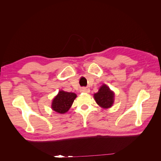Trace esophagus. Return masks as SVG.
I'll use <instances>...</instances> for the list:
<instances>
[{"label": "esophagus", "instance_id": "1", "mask_svg": "<svg viewBox=\"0 0 161 161\" xmlns=\"http://www.w3.org/2000/svg\"><path fill=\"white\" fill-rule=\"evenodd\" d=\"M80 92H88V89L85 87H82V88L80 89Z\"/></svg>", "mask_w": 161, "mask_h": 161}]
</instances>
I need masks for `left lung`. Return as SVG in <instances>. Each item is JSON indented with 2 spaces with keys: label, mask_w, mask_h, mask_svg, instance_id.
<instances>
[{
  "label": "left lung",
  "mask_w": 161,
  "mask_h": 161,
  "mask_svg": "<svg viewBox=\"0 0 161 161\" xmlns=\"http://www.w3.org/2000/svg\"><path fill=\"white\" fill-rule=\"evenodd\" d=\"M94 99L102 108L108 109L114 104V92L104 84L100 87L98 92L94 94Z\"/></svg>",
  "instance_id": "obj_1"
}]
</instances>
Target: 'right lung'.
Instances as JSON below:
<instances>
[{
  "instance_id": "add662e5",
  "label": "right lung",
  "mask_w": 161,
  "mask_h": 161,
  "mask_svg": "<svg viewBox=\"0 0 161 161\" xmlns=\"http://www.w3.org/2000/svg\"><path fill=\"white\" fill-rule=\"evenodd\" d=\"M76 97L74 92L60 91L52 101V109L57 113L65 114L71 108Z\"/></svg>"
}]
</instances>
